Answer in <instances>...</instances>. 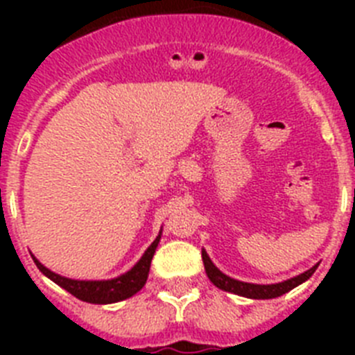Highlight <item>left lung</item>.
Here are the masks:
<instances>
[{"instance_id":"left-lung-1","label":"left lung","mask_w":355,"mask_h":355,"mask_svg":"<svg viewBox=\"0 0 355 355\" xmlns=\"http://www.w3.org/2000/svg\"><path fill=\"white\" fill-rule=\"evenodd\" d=\"M202 263H205V270L208 279L215 284L216 288H220V290L229 291V293L240 295V297H247V299H258V300H265V299H275V297H281V295L288 293L293 288H297L299 284L306 283L307 279L311 277L315 274V270L318 268L320 263H316L315 266H311L309 270H306L304 274L295 275V277L286 279L283 283H275V284H254V283H243V281H238V279L229 277L225 275L224 272H220L213 265V261L209 259L208 252L202 249Z\"/></svg>"}]
</instances>
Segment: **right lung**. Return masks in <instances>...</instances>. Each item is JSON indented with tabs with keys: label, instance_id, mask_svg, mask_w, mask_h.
I'll return each instance as SVG.
<instances>
[{
	"label": "right lung",
	"instance_id": "add662e5",
	"mask_svg": "<svg viewBox=\"0 0 355 355\" xmlns=\"http://www.w3.org/2000/svg\"><path fill=\"white\" fill-rule=\"evenodd\" d=\"M159 238H162V229H159V234L156 236V240L147 247V250L144 252L142 258L137 261V265H135L131 270H128L126 274L119 275V277L106 279V281H80V279L64 277V275L55 274V272H51L49 268H46L35 256H31V258L35 261L37 268H39L46 277L51 279L53 283H56L60 288H64V290L69 291L71 295H74L76 299L90 304H114L130 299V297H133L137 291L142 290L144 284H146L147 281V275H149L150 259L155 256L156 247H158L159 243Z\"/></svg>",
	"mask_w": 355,
	"mask_h": 355
}]
</instances>
